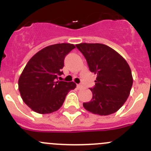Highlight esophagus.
<instances>
[{"mask_svg": "<svg viewBox=\"0 0 151 151\" xmlns=\"http://www.w3.org/2000/svg\"><path fill=\"white\" fill-rule=\"evenodd\" d=\"M77 88H78V89H82V88H83V86L81 84L77 85Z\"/></svg>", "mask_w": 151, "mask_h": 151, "instance_id": "obj_1", "label": "esophagus"}]
</instances>
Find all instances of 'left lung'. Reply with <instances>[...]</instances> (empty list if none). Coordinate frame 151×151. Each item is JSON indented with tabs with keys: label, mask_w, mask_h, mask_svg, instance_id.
<instances>
[{
	"label": "left lung",
	"mask_w": 151,
	"mask_h": 151,
	"mask_svg": "<svg viewBox=\"0 0 151 151\" xmlns=\"http://www.w3.org/2000/svg\"><path fill=\"white\" fill-rule=\"evenodd\" d=\"M91 72L97 74L91 88L92 99L83 103L86 110L99 115L117 112L127 100L132 84V71L126 60L115 50L103 44L76 45Z\"/></svg>",
	"instance_id": "8db88e82"
}]
</instances>
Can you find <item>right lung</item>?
<instances>
[{
	"label": "right lung",
	"mask_w": 151,
	"mask_h": 151,
	"mask_svg": "<svg viewBox=\"0 0 151 151\" xmlns=\"http://www.w3.org/2000/svg\"><path fill=\"white\" fill-rule=\"evenodd\" d=\"M74 48L67 43L50 45L29 60L18 87L22 100L32 110L39 114L55 112L63 105L67 93L76 88L74 82L57 80L63 74L65 57Z\"/></svg>",
	"instance_id": "obj_1"
}]
</instances>
